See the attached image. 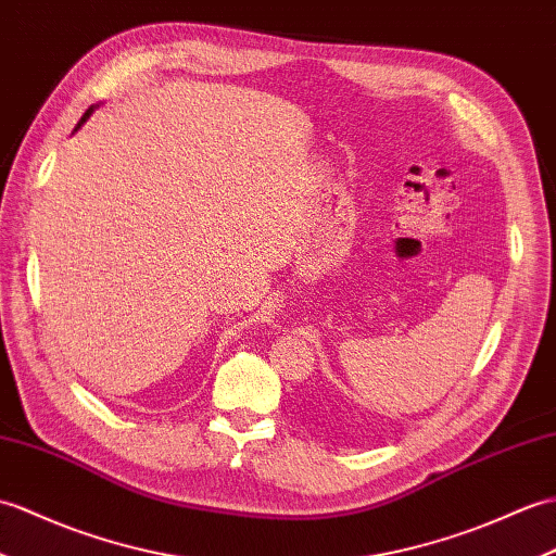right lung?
<instances>
[{
	"label": "right lung",
	"mask_w": 556,
	"mask_h": 556,
	"mask_svg": "<svg viewBox=\"0 0 556 556\" xmlns=\"http://www.w3.org/2000/svg\"><path fill=\"white\" fill-rule=\"evenodd\" d=\"M92 111H94V109H87V111H85V115H83V118H80V123H77V127H80V125H83V123L89 118V115H92ZM77 127H75V130H77Z\"/></svg>",
	"instance_id": "1"
}]
</instances>
